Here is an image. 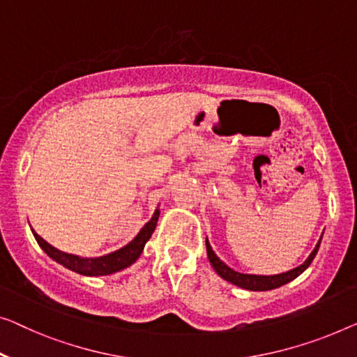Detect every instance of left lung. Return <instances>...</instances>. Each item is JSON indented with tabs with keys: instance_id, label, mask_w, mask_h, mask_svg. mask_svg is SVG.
<instances>
[{
	"instance_id": "1",
	"label": "left lung",
	"mask_w": 357,
	"mask_h": 357,
	"mask_svg": "<svg viewBox=\"0 0 357 357\" xmlns=\"http://www.w3.org/2000/svg\"><path fill=\"white\" fill-rule=\"evenodd\" d=\"M321 241H322V236H321V238H319L317 245L314 247V250H312L310 257L306 258L305 263L296 266V268H294V269L287 271V273L274 274V275H258V274L237 273V271H234L225 261H221V259L216 257V253L213 252V248L210 245L208 238H206L205 243H206V255H208L210 263H211L213 269L216 271L220 278H222L227 282H231V284H234V285L241 287V289L253 290V291H266V290H273V289H278V287L289 284L290 280L296 279L301 273H305V271L310 268L312 259H314L317 250H319V247H321Z\"/></svg>"
}]
</instances>
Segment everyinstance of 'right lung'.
Masks as SVG:
<instances>
[{
  "label": "right lung",
  "instance_id": "obj_1",
  "mask_svg": "<svg viewBox=\"0 0 357 357\" xmlns=\"http://www.w3.org/2000/svg\"><path fill=\"white\" fill-rule=\"evenodd\" d=\"M158 216H160V210L153 211V215L149 222H146L144 227L137 232V236L132 238V241L128 243V245L121 247L116 252H112L109 255H104V257H94V258H86V257H78V255L66 253L52 247L51 243H47L45 238H41L38 234L33 229V236L38 242V245L43 248L47 257L54 259L56 263L62 264L63 268L73 271V273L82 274V275H89V278H94V275H109L114 273H119V271L128 268L132 263L136 261L137 258L141 257L142 250L147 243L149 238L152 237L153 231H155Z\"/></svg>",
  "mask_w": 357,
  "mask_h": 357
}]
</instances>
